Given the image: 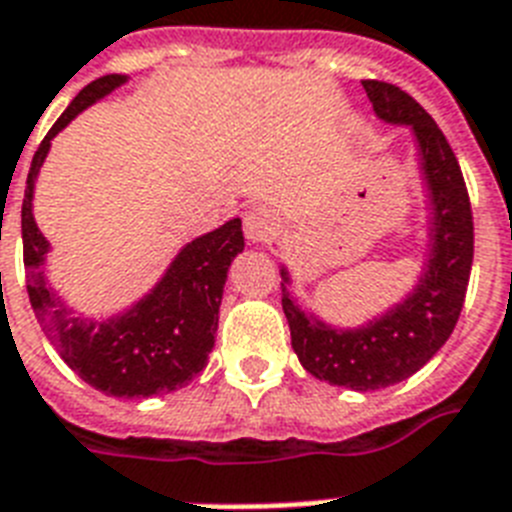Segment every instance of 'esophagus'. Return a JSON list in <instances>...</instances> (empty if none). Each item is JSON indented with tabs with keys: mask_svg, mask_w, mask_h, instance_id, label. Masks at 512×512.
I'll use <instances>...</instances> for the list:
<instances>
[{
	"mask_svg": "<svg viewBox=\"0 0 512 512\" xmlns=\"http://www.w3.org/2000/svg\"><path fill=\"white\" fill-rule=\"evenodd\" d=\"M243 230H246L248 243L259 246V243H269V240L277 238L280 232V217L274 214V209L269 206H256L246 214L243 219Z\"/></svg>",
	"mask_w": 512,
	"mask_h": 512,
	"instance_id": "obj_1",
	"label": "esophagus"
}]
</instances>
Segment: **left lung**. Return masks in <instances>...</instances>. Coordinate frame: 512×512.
<instances>
[{"label":"left lung","mask_w":512,"mask_h":512,"mask_svg":"<svg viewBox=\"0 0 512 512\" xmlns=\"http://www.w3.org/2000/svg\"><path fill=\"white\" fill-rule=\"evenodd\" d=\"M377 120L408 128L424 193V264L398 303L358 327H337L293 295V274L280 264L282 311L290 342L311 377L371 392L413 377L453 335L474 264V219L463 172L426 109L398 86L363 80Z\"/></svg>","instance_id":"left-lung-1"}]
</instances>
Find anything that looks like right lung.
Listing matches in <instances>:
<instances>
[{"label": "right lung", "mask_w": 512, "mask_h": 512, "mask_svg": "<svg viewBox=\"0 0 512 512\" xmlns=\"http://www.w3.org/2000/svg\"><path fill=\"white\" fill-rule=\"evenodd\" d=\"M128 75H104L88 83L62 112L38 146L25 180L23 261L33 314L59 358L94 390L112 398H154L175 392L206 369L219 327V303L232 259L243 253V222L238 217L204 232L175 253L154 285L117 314H78L46 277L52 243L33 219V190L57 133L80 112L107 99L128 83Z\"/></svg>", "instance_id": "add662e5"}]
</instances>
